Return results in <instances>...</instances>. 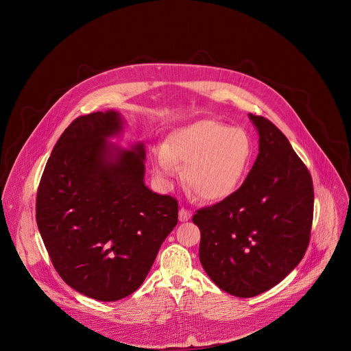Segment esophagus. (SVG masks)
I'll return each mask as SVG.
<instances>
[{"mask_svg": "<svg viewBox=\"0 0 351 351\" xmlns=\"http://www.w3.org/2000/svg\"><path fill=\"white\" fill-rule=\"evenodd\" d=\"M190 218H191V213L182 207V208L179 210V221H180V222H186V221H189Z\"/></svg>", "mask_w": 351, "mask_h": 351, "instance_id": "1", "label": "esophagus"}]
</instances>
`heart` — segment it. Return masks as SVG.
Here are the masks:
<instances>
[{"label": "heart", "mask_w": 351, "mask_h": 351, "mask_svg": "<svg viewBox=\"0 0 351 351\" xmlns=\"http://www.w3.org/2000/svg\"><path fill=\"white\" fill-rule=\"evenodd\" d=\"M254 144L241 128L203 119L178 129L153 156L156 176L169 183L184 167L190 191L208 203L222 202L241 184L252 165Z\"/></svg>", "instance_id": "heart-1"}]
</instances>
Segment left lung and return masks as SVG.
<instances>
[{"instance_id":"1","label":"left lung","mask_w":351,"mask_h":351,"mask_svg":"<svg viewBox=\"0 0 351 351\" xmlns=\"http://www.w3.org/2000/svg\"><path fill=\"white\" fill-rule=\"evenodd\" d=\"M258 156L243 184L221 203L198 210L199 263L236 297H254L282 282L306 254L314 213L313 179L286 136L248 114Z\"/></svg>"}]
</instances>
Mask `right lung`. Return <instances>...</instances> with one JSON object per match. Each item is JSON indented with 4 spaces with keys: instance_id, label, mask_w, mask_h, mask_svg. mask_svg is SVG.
<instances>
[{
    "instance_id": "obj_1",
    "label": "right lung",
    "mask_w": 351,
    "mask_h": 351,
    "mask_svg": "<svg viewBox=\"0 0 351 351\" xmlns=\"http://www.w3.org/2000/svg\"><path fill=\"white\" fill-rule=\"evenodd\" d=\"M123 129L114 110L75 119L37 191V226L57 272L99 302L136 291L178 223L176 199L144 183V143L123 148L111 141Z\"/></svg>"
}]
</instances>
